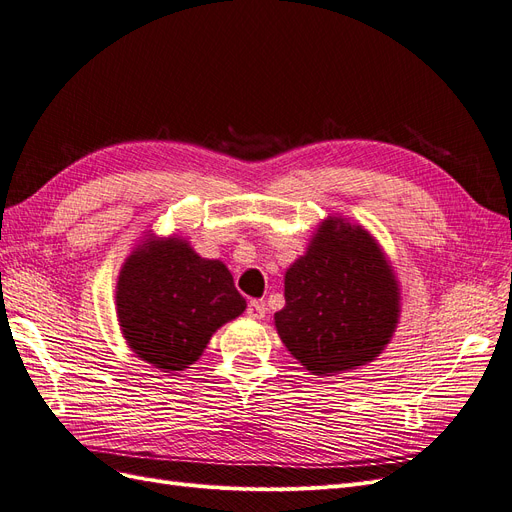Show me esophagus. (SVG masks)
<instances>
[{
    "label": "esophagus",
    "mask_w": 512,
    "mask_h": 512,
    "mask_svg": "<svg viewBox=\"0 0 512 512\" xmlns=\"http://www.w3.org/2000/svg\"><path fill=\"white\" fill-rule=\"evenodd\" d=\"M267 314V307L262 301H250L247 303V316H250L252 320H262Z\"/></svg>",
    "instance_id": "1"
}]
</instances>
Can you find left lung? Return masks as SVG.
Wrapping results in <instances>:
<instances>
[{
  "instance_id": "1",
  "label": "left lung",
  "mask_w": 512,
  "mask_h": 512,
  "mask_svg": "<svg viewBox=\"0 0 512 512\" xmlns=\"http://www.w3.org/2000/svg\"><path fill=\"white\" fill-rule=\"evenodd\" d=\"M284 297L275 329L316 376L374 361L399 320V284L378 241L363 226L331 215L286 271Z\"/></svg>"
}]
</instances>
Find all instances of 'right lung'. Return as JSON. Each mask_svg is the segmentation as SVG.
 <instances>
[{"label": "right lung", "instance_id": "1", "mask_svg": "<svg viewBox=\"0 0 512 512\" xmlns=\"http://www.w3.org/2000/svg\"><path fill=\"white\" fill-rule=\"evenodd\" d=\"M117 318L138 359L183 371L222 324L245 312L224 262L200 258L181 237H147L126 258L117 282Z\"/></svg>", "mask_w": 512, "mask_h": 512}]
</instances>
